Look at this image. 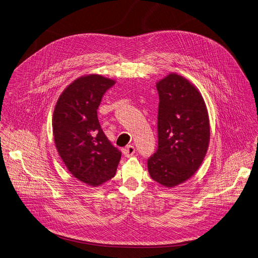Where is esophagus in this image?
I'll return each instance as SVG.
<instances>
[{
  "mask_svg": "<svg viewBox=\"0 0 258 258\" xmlns=\"http://www.w3.org/2000/svg\"><path fill=\"white\" fill-rule=\"evenodd\" d=\"M123 153L125 156L129 157L131 155H133L135 153V147L133 145H128L124 150H123Z\"/></svg>",
  "mask_w": 258,
  "mask_h": 258,
  "instance_id": "1",
  "label": "esophagus"
}]
</instances>
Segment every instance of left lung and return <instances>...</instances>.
Returning a JSON list of instances; mask_svg holds the SVG:
<instances>
[{
  "instance_id": "1",
  "label": "left lung",
  "mask_w": 258,
  "mask_h": 258,
  "mask_svg": "<svg viewBox=\"0 0 258 258\" xmlns=\"http://www.w3.org/2000/svg\"><path fill=\"white\" fill-rule=\"evenodd\" d=\"M159 95L158 148L148 159L153 180L166 187L189 179L201 166L210 142V120L200 91L170 73L156 83Z\"/></svg>"
}]
</instances>
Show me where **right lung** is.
<instances>
[{"instance_id": "1", "label": "right lung", "mask_w": 258, "mask_h": 258, "mask_svg": "<svg viewBox=\"0 0 258 258\" xmlns=\"http://www.w3.org/2000/svg\"><path fill=\"white\" fill-rule=\"evenodd\" d=\"M115 80L91 74L78 78L59 96L52 117L55 147L80 181L99 186L114 177L121 152L103 132L98 108Z\"/></svg>"}]
</instances>
